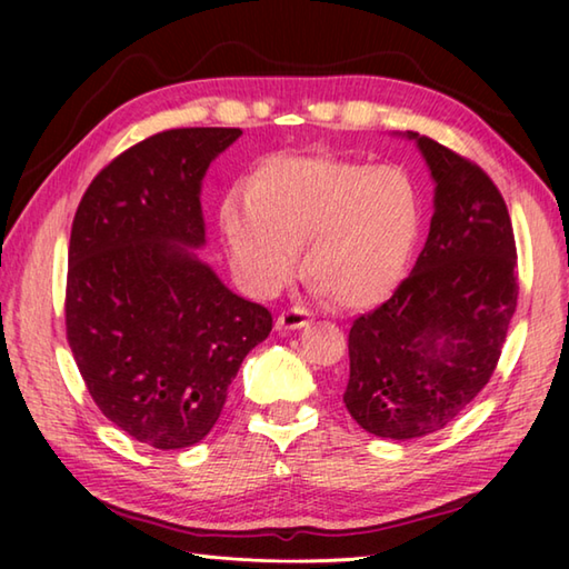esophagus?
<instances>
[{
    "instance_id": "esophagus-1",
    "label": "esophagus",
    "mask_w": 569,
    "mask_h": 569,
    "mask_svg": "<svg viewBox=\"0 0 569 569\" xmlns=\"http://www.w3.org/2000/svg\"><path fill=\"white\" fill-rule=\"evenodd\" d=\"M310 322V312L308 310H303V308H288V310H283L281 316H278V320H276V328L278 330H300V328H306V325Z\"/></svg>"
}]
</instances>
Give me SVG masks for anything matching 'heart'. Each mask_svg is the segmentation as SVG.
Instances as JSON below:
<instances>
[{"label": "heart", "instance_id": "obj_1", "mask_svg": "<svg viewBox=\"0 0 569 569\" xmlns=\"http://www.w3.org/2000/svg\"><path fill=\"white\" fill-rule=\"evenodd\" d=\"M229 261L253 296L269 298L306 273L342 308H369L406 273L420 232V192L401 166L337 156L266 159L249 190L220 208Z\"/></svg>", "mask_w": 569, "mask_h": 569}]
</instances>
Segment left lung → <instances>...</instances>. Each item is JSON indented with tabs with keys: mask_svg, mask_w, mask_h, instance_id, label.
<instances>
[{
	"mask_svg": "<svg viewBox=\"0 0 569 569\" xmlns=\"http://www.w3.org/2000/svg\"><path fill=\"white\" fill-rule=\"evenodd\" d=\"M435 180L428 241L413 271L349 330L345 406L389 440L442 430L489 383L516 312V241L491 178L406 131Z\"/></svg>",
	"mask_w": 569,
	"mask_h": 569,
	"instance_id": "1",
	"label": "left lung"
}]
</instances>
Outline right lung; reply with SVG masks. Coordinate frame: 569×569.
I'll return each mask as SVG.
<instances>
[{
	"label": "right lung",
	"mask_w": 569,
	"mask_h": 569,
	"mask_svg": "<svg viewBox=\"0 0 569 569\" xmlns=\"http://www.w3.org/2000/svg\"><path fill=\"white\" fill-rule=\"evenodd\" d=\"M241 129H168L119 153L78 204L66 330L92 401L119 430L180 450L212 430L271 312L198 259L200 190Z\"/></svg>",
	"instance_id": "1"
}]
</instances>
